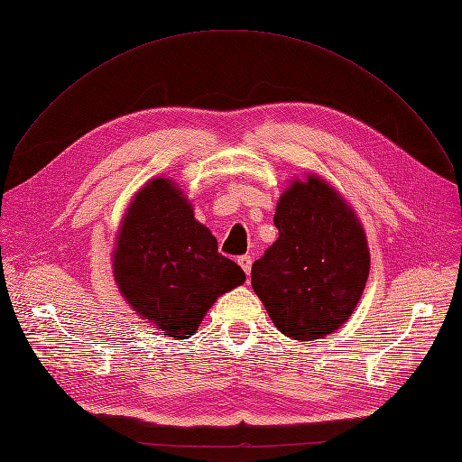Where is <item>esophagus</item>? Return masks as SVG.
<instances>
[{"mask_svg":"<svg viewBox=\"0 0 462 462\" xmlns=\"http://www.w3.org/2000/svg\"><path fill=\"white\" fill-rule=\"evenodd\" d=\"M237 264L244 268V272H245V273H247V277H249V273H251V266H253V256H249V254L239 256V258H237Z\"/></svg>","mask_w":462,"mask_h":462,"instance_id":"obj_1","label":"esophagus"}]
</instances>
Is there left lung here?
<instances>
[{"label":"left lung","instance_id":"left-lung-1","mask_svg":"<svg viewBox=\"0 0 462 462\" xmlns=\"http://www.w3.org/2000/svg\"><path fill=\"white\" fill-rule=\"evenodd\" d=\"M275 244L251 270V283L281 334L313 342L347 323L370 273L366 232L355 209L323 177H294L281 194Z\"/></svg>","mask_w":462,"mask_h":462}]
</instances>
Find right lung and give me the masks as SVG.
I'll list each match as a JSON object with an SVG mask.
<instances>
[{"label": "right lung", "instance_id": "add662e5", "mask_svg": "<svg viewBox=\"0 0 462 462\" xmlns=\"http://www.w3.org/2000/svg\"><path fill=\"white\" fill-rule=\"evenodd\" d=\"M115 283L130 308L164 336H192L218 296L245 283V272L218 253L170 177L139 189L120 220L111 254Z\"/></svg>", "mask_w": 462, "mask_h": 462}]
</instances>
